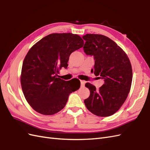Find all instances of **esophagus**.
<instances>
[{
    "label": "esophagus",
    "mask_w": 150,
    "mask_h": 150,
    "mask_svg": "<svg viewBox=\"0 0 150 150\" xmlns=\"http://www.w3.org/2000/svg\"><path fill=\"white\" fill-rule=\"evenodd\" d=\"M80 82H81V87L83 88L85 85V81H83V80H81Z\"/></svg>",
    "instance_id": "obj_1"
}]
</instances>
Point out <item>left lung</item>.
<instances>
[{
	"mask_svg": "<svg viewBox=\"0 0 150 150\" xmlns=\"http://www.w3.org/2000/svg\"><path fill=\"white\" fill-rule=\"evenodd\" d=\"M83 47L87 55L93 56L95 62L91 71L104 83L96 90L90 83V95L84 100L88 110L98 116L115 114L128 96L133 79L132 67L126 52L112 40L101 34H87Z\"/></svg>",
	"mask_w": 150,
	"mask_h": 150,
	"instance_id": "left-lung-1",
	"label": "left lung"
}]
</instances>
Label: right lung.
I'll return each instance as SVG.
<instances>
[{"instance_id":"add662e5","label":"right lung","mask_w":150,"mask_h":150,"mask_svg":"<svg viewBox=\"0 0 150 150\" xmlns=\"http://www.w3.org/2000/svg\"><path fill=\"white\" fill-rule=\"evenodd\" d=\"M83 46L79 35L53 33L29 49L22 64L21 83L25 99L35 111L56 114L64 108L69 95L80 88V81H66L57 74L67 67L71 54Z\"/></svg>"}]
</instances>
